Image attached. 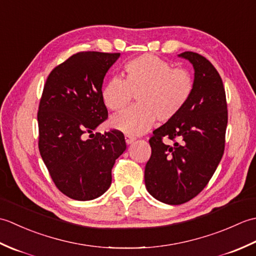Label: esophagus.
I'll return each instance as SVG.
<instances>
[{
  "mask_svg": "<svg viewBox=\"0 0 256 256\" xmlns=\"http://www.w3.org/2000/svg\"><path fill=\"white\" fill-rule=\"evenodd\" d=\"M136 140L134 136H132V135H125V142H126V144H132L134 140Z\"/></svg>",
  "mask_w": 256,
  "mask_h": 256,
  "instance_id": "obj_1",
  "label": "esophagus"
}]
</instances>
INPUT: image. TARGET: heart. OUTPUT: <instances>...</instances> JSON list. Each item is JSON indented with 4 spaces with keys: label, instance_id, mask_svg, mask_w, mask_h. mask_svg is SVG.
I'll return each instance as SVG.
<instances>
[{
    "label": "heart",
    "instance_id": "1",
    "mask_svg": "<svg viewBox=\"0 0 256 256\" xmlns=\"http://www.w3.org/2000/svg\"><path fill=\"white\" fill-rule=\"evenodd\" d=\"M188 70L172 68L154 55H142L124 64L123 79L112 78L101 90L102 101L112 111H122L136 94L138 104L111 120V126L128 135H140L160 122L170 121L194 92Z\"/></svg>",
    "mask_w": 256,
    "mask_h": 256
}]
</instances>
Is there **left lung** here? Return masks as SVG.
<instances>
[{"mask_svg": "<svg viewBox=\"0 0 256 256\" xmlns=\"http://www.w3.org/2000/svg\"><path fill=\"white\" fill-rule=\"evenodd\" d=\"M194 70V92L177 116L153 132L152 155L145 166V186L155 199L182 204L209 182L224 152L228 110L219 72L208 59L184 52ZM178 139L172 146L162 138Z\"/></svg>", "mask_w": 256, "mask_h": 256, "instance_id": "8db88e82", "label": "left lung"}]
</instances>
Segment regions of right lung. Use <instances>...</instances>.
Returning a JSON list of instances; mask_svg holds the SVG:
<instances>
[{
	"label": "right lung",
	"instance_id": "1",
	"mask_svg": "<svg viewBox=\"0 0 256 256\" xmlns=\"http://www.w3.org/2000/svg\"><path fill=\"white\" fill-rule=\"evenodd\" d=\"M118 57V52L74 54L52 70L44 86L37 114L38 148L56 187L74 200L104 194L114 162L126 150L120 131L94 133L108 118L102 84Z\"/></svg>",
	"mask_w": 256,
	"mask_h": 256
}]
</instances>
